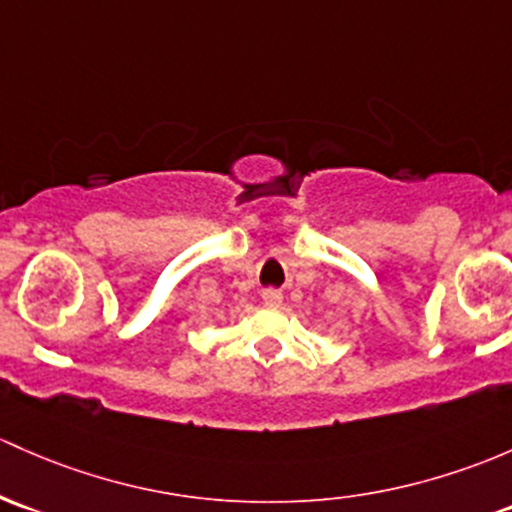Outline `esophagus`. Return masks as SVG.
<instances>
[{"label": "esophagus", "instance_id": "esophagus-1", "mask_svg": "<svg viewBox=\"0 0 512 512\" xmlns=\"http://www.w3.org/2000/svg\"><path fill=\"white\" fill-rule=\"evenodd\" d=\"M282 292L279 289H265L262 292V301H265V306H270V309H277L279 304H282Z\"/></svg>", "mask_w": 512, "mask_h": 512}]
</instances>
